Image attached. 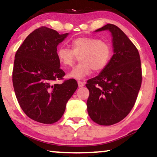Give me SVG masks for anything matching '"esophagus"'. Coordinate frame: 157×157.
<instances>
[{
	"label": "esophagus",
	"instance_id": "1",
	"mask_svg": "<svg viewBox=\"0 0 157 157\" xmlns=\"http://www.w3.org/2000/svg\"><path fill=\"white\" fill-rule=\"evenodd\" d=\"M84 85H85V83L84 82H82V81H78V86L79 88L83 87Z\"/></svg>",
	"mask_w": 157,
	"mask_h": 157
}]
</instances>
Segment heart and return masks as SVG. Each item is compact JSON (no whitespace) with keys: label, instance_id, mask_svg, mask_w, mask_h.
Returning <instances> with one entry per match:
<instances>
[{"label":"heart","instance_id":"heart-1","mask_svg":"<svg viewBox=\"0 0 157 157\" xmlns=\"http://www.w3.org/2000/svg\"><path fill=\"white\" fill-rule=\"evenodd\" d=\"M71 49L60 46L56 56L63 67L73 66L76 56L80 61L68 73L71 78L81 80L89 76L92 70L99 71L108 64L111 56V48L108 43L91 37H79L71 43Z\"/></svg>","mask_w":157,"mask_h":157}]
</instances>
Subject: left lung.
<instances>
[{"label": "left lung", "instance_id": "obj_1", "mask_svg": "<svg viewBox=\"0 0 157 157\" xmlns=\"http://www.w3.org/2000/svg\"><path fill=\"white\" fill-rule=\"evenodd\" d=\"M109 31L113 55L97 76L86 84L89 91L87 111L99 125L109 126L124 119L136 102L141 84L139 51L117 25L107 24L95 32Z\"/></svg>", "mask_w": 157, "mask_h": 157}]
</instances>
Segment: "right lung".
<instances>
[{
    "instance_id": "add662e5",
    "label": "right lung",
    "mask_w": 157,
    "mask_h": 157,
    "mask_svg": "<svg viewBox=\"0 0 157 157\" xmlns=\"http://www.w3.org/2000/svg\"><path fill=\"white\" fill-rule=\"evenodd\" d=\"M68 33L40 27L30 33L15 55L13 84L18 104L29 118L53 124L63 116L66 105L78 88L75 79H63L57 46Z\"/></svg>"
}]
</instances>
